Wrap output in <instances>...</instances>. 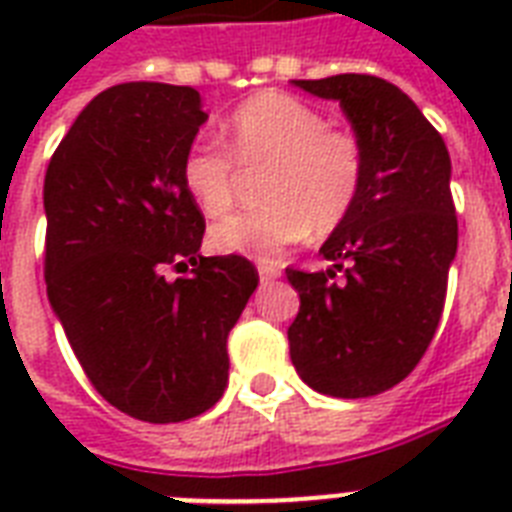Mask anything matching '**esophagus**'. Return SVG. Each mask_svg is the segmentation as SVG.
<instances>
[{"label":"esophagus","instance_id":"esophagus-1","mask_svg":"<svg viewBox=\"0 0 512 512\" xmlns=\"http://www.w3.org/2000/svg\"><path fill=\"white\" fill-rule=\"evenodd\" d=\"M279 276V265H260V281H263V284H271V281L279 279Z\"/></svg>","mask_w":512,"mask_h":512}]
</instances>
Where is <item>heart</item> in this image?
Masks as SVG:
<instances>
[{
    "label": "heart",
    "instance_id": "b5f03b06",
    "mask_svg": "<svg viewBox=\"0 0 512 512\" xmlns=\"http://www.w3.org/2000/svg\"><path fill=\"white\" fill-rule=\"evenodd\" d=\"M241 172H265V207L215 225L209 244L220 255L273 263L308 231L332 233L350 215L364 183V148L353 132L329 127L311 103L287 92H257L228 119V148L199 138L180 164L185 191L212 220L236 209Z\"/></svg>",
    "mask_w": 512,
    "mask_h": 512
}]
</instances>
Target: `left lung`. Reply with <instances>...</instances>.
Returning a JSON list of instances; mask_svg holds the SVG:
<instances>
[{
	"label": "left lung",
	"instance_id": "obj_1",
	"mask_svg": "<svg viewBox=\"0 0 512 512\" xmlns=\"http://www.w3.org/2000/svg\"><path fill=\"white\" fill-rule=\"evenodd\" d=\"M295 87L340 103L364 148V183L319 249L327 271L287 268L300 295L289 356L324 396H377L420 364L441 321L457 255L452 162L414 100L380 76L295 79Z\"/></svg>",
	"mask_w": 512,
	"mask_h": 512
}]
</instances>
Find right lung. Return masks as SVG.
<instances>
[{
  "label": "right lung",
  "instance_id": "obj_1",
  "mask_svg": "<svg viewBox=\"0 0 512 512\" xmlns=\"http://www.w3.org/2000/svg\"><path fill=\"white\" fill-rule=\"evenodd\" d=\"M204 122L193 87L116 84L76 116L44 175L52 311L92 388L159 425L220 401L228 332L260 281L247 257L199 255L204 215L180 164Z\"/></svg>",
  "mask_w": 512,
  "mask_h": 512
}]
</instances>
